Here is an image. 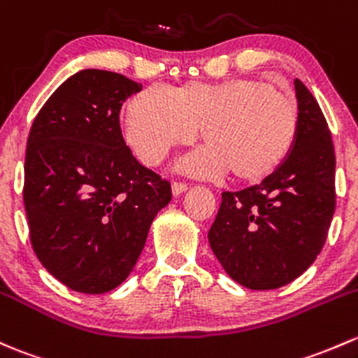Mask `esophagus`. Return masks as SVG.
<instances>
[{"label":"esophagus","instance_id":"obj_1","mask_svg":"<svg viewBox=\"0 0 358 358\" xmlns=\"http://www.w3.org/2000/svg\"><path fill=\"white\" fill-rule=\"evenodd\" d=\"M187 189H189V185H187V183H183V182H173V185H171L173 195L183 194V192H185Z\"/></svg>","mask_w":358,"mask_h":358}]
</instances>
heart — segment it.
Returning <instances> with one entry per match:
<instances>
[{"label":"heart","mask_w":358,"mask_h":358,"mask_svg":"<svg viewBox=\"0 0 358 358\" xmlns=\"http://www.w3.org/2000/svg\"><path fill=\"white\" fill-rule=\"evenodd\" d=\"M201 126L208 145L183 157V171L204 178L231 171L236 180L259 182L292 149L299 110L288 94L255 78L189 82L175 92L149 87L127 104V141L148 164L190 144Z\"/></svg>","instance_id":"obj_1"}]
</instances>
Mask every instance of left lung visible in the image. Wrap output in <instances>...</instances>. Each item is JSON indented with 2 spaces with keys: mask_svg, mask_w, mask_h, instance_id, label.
I'll return each mask as SVG.
<instances>
[{
  "mask_svg": "<svg viewBox=\"0 0 358 358\" xmlns=\"http://www.w3.org/2000/svg\"><path fill=\"white\" fill-rule=\"evenodd\" d=\"M299 127L283 163L259 185L223 192L209 243L242 287L274 289L315 261L336 208L333 138L317 101L295 80Z\"/></svg>",
  "mask_w": 358,
  "mask_h": 358,
  "instance_id": "obj_1",
  "label": "left lung"
}]
</instances>
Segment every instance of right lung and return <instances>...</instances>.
<instances>
[{
	"mask_svg": "<svg viewBox=\"0 0 358 358\" xmlns=\"http://www.w3.org/2000/svg\"><path fill=\"white\" fill-rule=\"evenodd\" d=\"M142 85L82 70L44 103L25 152L24 204L37 259L63 285L106 293L134 269L171 185L142 166L120 129L122 104Z\"/></svg>",
	"mask_w": 358,
	"mask_h": 358,
	"instance_id": "right-lung-1",
	"label": "right lung"
}]
</instances>
